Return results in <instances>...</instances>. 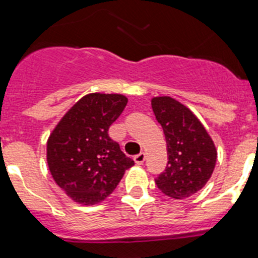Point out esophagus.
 <instances>
[{"mask_svg":"<svg viewBox=\"0 0 258 258\" xmlns=\"http://www.w3.org/2000/svg\"><path fill=\"white\" fill-rule=\"evenodd\" d=\"M135 162L137 163V165H142V163L145 162V160H146V156H145V153L144 152H141V153H139V155H136L135 156Z\"/></svg>","mask_w":258,"mask_h":258,"instance_id":"esophagus-1","label":"esophagus"}]
</instances>
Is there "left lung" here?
I'll return each mask as SVG.
<instances>
[{"mask_svg":"<svg viewBox=\"0 0 258 258\" xmlns=\"http://www.w3.org/2000/svg\"><path fill=\"white\" fill-rule=\"evenodd\" d=\"M153 113L162 126L167 144L168 163L156 178L161 192L183 200L209 182L217 161L212 139L196 114L170 96L151 100Z\"/></svg>","mask_w":258,"mask_h":258,"instance_id":"8db88e82","label":"left lung"}]
</instances>
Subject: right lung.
<instances>
[{
  "instance_id": "1",
  "label": "right lung",
  "mask_w": 258,
  "mask_h": 258,
  "mask_svg": "<svg viewBox=\"0 0 258 258\" xmlns=\"http://www.w3.org/2000/svg\"><path fill=\"white\" fill-rule=\"evenodd\" d=\"M119 93H88L59 119L47 140L52 178L76 204L92 206L112 194L135 165L108 136L127 105Z\"/></svg>"
}]
</instances>
